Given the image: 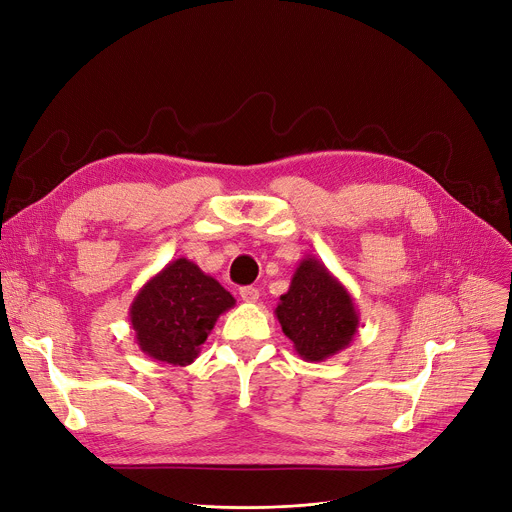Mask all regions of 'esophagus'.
Returning a JSON list of instances; mask_svg holds the SVG:
<instances>
[{"label": "esophagus", "instance_id": "1", "mask_svg": "<svg viewBox=\"0 0 512 512\" xmlns=\"http://www.w3.org/2000/svg\"><path fill=\"white\" fill-rule=\"evenodd\" d=\"M239 296L243 302H257L259 300V290L253 286H245L239 290Z\"/></svg>", "mask_w": 512, "mask_h": 512}]
</instances>
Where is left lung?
Returning <instances> with one entry per match:
<instances>
[{
	"instance_id": "1",
	"label": "left lung",
	"mask_w": 512,
	"mask_h": 512,
	"mask_svg": "<svg viewBox=\"0 0 512 512\" xmlns=\"http://www.w3.org/2000/svg\"><path fill=\"white\" fill-rule=\"evenodd\" d=\"M275 316L296 353L314 363L347 349L359 327V312L351 294L312 255L296 267L290 290L280 296Z\"/></svg>"
}]
</instances>
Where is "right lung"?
Wrapping results in <instances>:
<instances>
[{"instance_id": "1", "label": "right lung", "mask_w": 512, "mask_h": 512, "mask_svg": "<svg viewBox=\"0 0 512 512\" xmlns=\"http://www.w3.org/2000/svg\"><path fill=\"white\" fill-rule=\"evenodd\" d=\"M235 304L212 275L179 257L138 290L128 316L145 355L183 367L200 355L218 316Z\"/></svg>"}]
</instances>
